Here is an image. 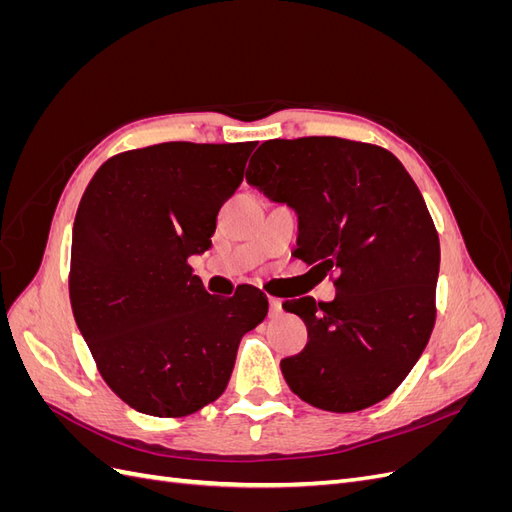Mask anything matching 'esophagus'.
I'll return each mask as SVG.
<instances>
[{"instance_id": "esophagus-1", "label": "esophagus", "mask_w": 512, "mask_h": 512, "mask_svg": "<svg viewBox=\"0 0 512 512\" xmlns=\"http://www.w3.org/2000/svg\"><path fill=\"white\" fill-rule=\"evenodd\" d=\"M269 305H271V316L282 314V299L271 297V299H269Z\"/></svg>"}]
</instances>
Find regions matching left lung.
<instances>
[{
  "label": "left lung",
  "mask_w": 512,
  "mask_h": 512,
  "mask_svg": "<svg viewBox=\"0 0 512 512\" xmlns=\"http://www.w3.org/2000/svg\"><path fill=\"white\" fill-rule=\"evenodd\" d=\"M245 179L299 215L297 256L337 269V297L290 299L307 346L280 363L294 395L329 412L378 404L421 359L436 322L440 241L391 151L337 136L262 143Z\"/></svg>",
  "instance_id": "8db88e82"
}]
</instances>
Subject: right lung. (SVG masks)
Wrapping results in <instances>:
<instances>
[{
	"mask_svg": "<svg viewBox=\"0 0 512 512\" xmlns=\"http://www.w3.org/2000/svg\"><path fill=\"white\" fill-rule=\"evenodd\" d=\"M256 143H162L106 160L72 228L70 303L104 382L151 416L218 399L241 337L265 320L254 286L209 294L188 258L211 247Z\"/></svg>",
	"mask_w": 512,
	"mask_h": 512,
	"instance_id": "1",
	"label": "right lung"
}]
</instances>
